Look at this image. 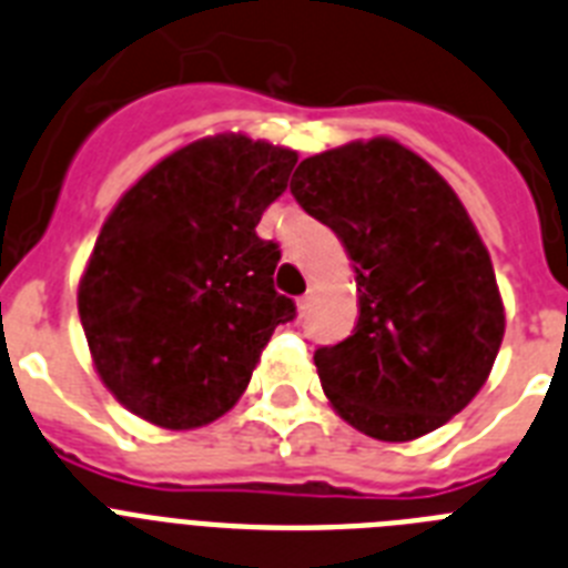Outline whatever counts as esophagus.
I'll return each instance as SVG.
<instances>
[{"label": "esophagus", "mask_w": 568, "mask_h": 568, "mask_svg": "<svg viewBox=\"0 0 568 568\" xmlns=\"http://www.w3.org/2000/svg\"><path fill=\"white\" fill-rule=\"evenodd\" d=\"M312 291H308V294H303V297H300L297 300V314H300V317H305V314H308V312H312Z\"/></svg>", "instance_id": "obj_1"}]
</instances>
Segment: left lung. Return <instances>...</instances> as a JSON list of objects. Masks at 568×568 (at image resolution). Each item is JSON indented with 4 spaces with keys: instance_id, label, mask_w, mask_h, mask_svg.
Returning a JSON list of instances; mask_svg holds the SVG:
<instances>
[{
    "instance_id": "8db88e82",
    "label": "left lung",
    "mask_w": 568,
    "mask_h": 568,
    "mask_svg": "<svg viewBox=\"0 0 568 568\" xmlns=\"http://www.w3.org/2000/svg\"><path fill=\"white\" fill-rule=\"evenodd\" d=\"M291 194L354 263V334L314 352L334 412L374 440L406 443L475 400L506 314L491 256L460 196L388 136L303 160Z\"/></svg>"
}]
</instances>
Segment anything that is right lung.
Returning <instances> with one entry per match:
<instances>
[{"label":"right lung","mask_w":568,"mask_h":568,"mask_svg":"<svg viewBox=\"0 0 568 568\" xmlns=\"http://www.w3.org/2000/svg\"><path fill=\"white\" fill-rule=\"evenodd\" d=\"M297 151L216 134L156 162L120 196L79 280L93 368L142 420L182 432L223 417L294 300L256 223Z\"/></svg>","instance_id":"right-lung-1"}]
</instances>
